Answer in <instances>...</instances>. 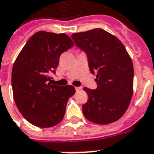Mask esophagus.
Returning <instances> with one entry per match:
<instances>
[{"mask_svg":"<svg viewBox=\"0 0 154 154\" xmlns=\"http://www.w3.org/2000/svg\"><path fill=\"white\" fill-rule=\"evenodd\" d=\"M75 89H76L77 91H82V86H77V87H75Z\"/></svg>","mask_w":154,"mask_h":154,"instance_id":"obj_1","label":"esophagus"}]
</instances>
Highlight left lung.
Segmentation results:
<instances>
[{"label": "left lung", "mask_w": 154, "mask_h": 154, "mask_svg": "<svg viewBox=\"0 0 154 154\" xmlns=\"http://www.w3.org/2000/svg\"><path fill=\"white\" fill-rule=\"evenodd\" d=\"M71 36L86 53L91 72L96 73L97 88H83L89 97L82 105L83 114L94 123L114 122L126 112L133 95L134 68L129 54L120 40L101 28Z\"/></svg>", "instance_id": "obj_1"}]
</instances>
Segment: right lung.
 <instances>
[{
	"instance_id": "right-lung-1",
	"label": "right lung",
	"mask_w": 154,
	"mask_h": 154,
	"mask_svg": "<svg viewBox=\"0 0 154 154\" xmlns=\"http://www.w3.org/2000/svg\"><path fill=\"white\" fill-rule=\"evenodd\" d=\"M73 46L64 33L40 31L31 36L12 68L14 102L20 113L34 126L47 128L63 120L72 86L52 85L49 75L55 73L60 54Z\"/></svg>"
}]
</instances>
